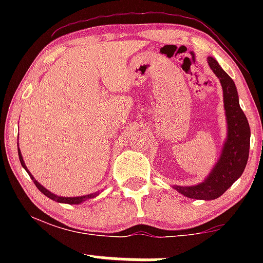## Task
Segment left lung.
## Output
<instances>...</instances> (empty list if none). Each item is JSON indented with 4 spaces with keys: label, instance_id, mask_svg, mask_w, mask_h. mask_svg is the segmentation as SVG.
Wrapping results in <instances>:
<instances>
[{
    "label": "left lung",
    "instance_id": "left-lung-1",
    "mask_svg": "<svg viewBox=\"0 0 263 263\" xmlns=\"http://www.w3.org/2000/svg\"><path fill=\"white\" fill-rule=\"evenodd\" d=\"M211 70L220 79L224 91V106L228 120V140L219 162L203 183L193 186H174L180 194L190 199L213 200L222 195L245 171L250 152L249 121L238 104L237 90L215 59L208 58Z\"/></svg>",
    "mask_w": 263,
    "mask_h": 263
}]
</instances>
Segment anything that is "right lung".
Listing matches in <instances>:
<instances>
[{"mask_svg":"<svg viewBox=\"0 0 263 263\" xmlns=\"http://www.w3.org/2000/svg\"><path fill=\"white\" fill-rule=\"evenodd\" d=\"M18 157H20L21 164H22V167L25 168V170L27 171V173L29 174V177L32 178V180H33V182H34L35 186H37V188H38L39 190H41L42 193H43V194L45 195V197H48V198L53 199V200L58 201V203H65V204H80V203H83V201L87 200V199L95 198L96 195L99 194V193H92V194H89V195H83V197H75V198H64V197H58V195L53 194V193H50L49 190H47V189H45L43 185H41V184H39V183L37 182V180H35L34 178H33L32 174L29 173L28 170H27V167H26L25 162H23V158H22V155H21V151H20V148H18Z\"/></svg>","mask_w":263,"mask_h":263,"instance_id":"1","label":"right lung"}]
</instances>
